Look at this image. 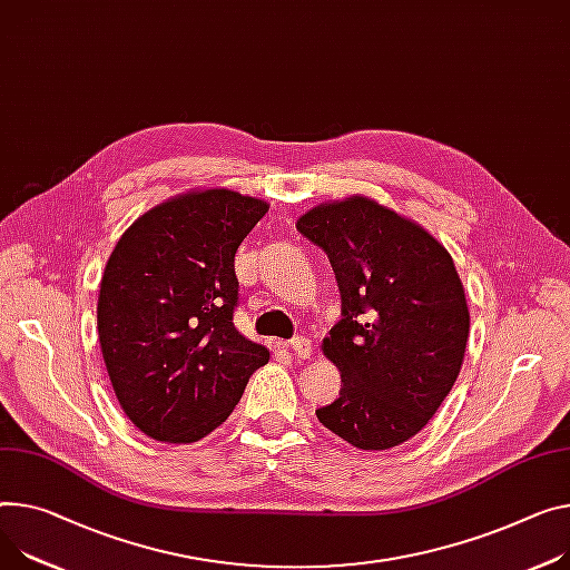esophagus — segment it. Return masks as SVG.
Returning a JSON list of instances; mask_svg holds the SVG:
<instances>
[{
	"mask_svg": "<svg viewBox=\"0 0 570 570\" xmlns=\"http://www.w3.org/2000/svg\"><path fill=\"white\" fill-rule=\"evenodd\" d=\"M292 352H294V356L296 358H308L311 354H313V342L305 337V335H301V337H294L289 344H287Z\"/></svg>",
	"mask_w": 570,
	"mask_h": 570,
	"instance_id": "esophagus-1",
	"label": "esophagus"
}]
</instances>
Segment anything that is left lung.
Returning a JSON list of instances; mask_svg holds the SVG:
<instances>
[{
    "label": "left lung",
    "mask_w": 570,
    "mask_h": 570,
    "mask_svg": "<svg viewBox=\"0 0 570 570\" xmlns=\"http://www.w3.org/2000/svg\"><path fill=\"white\" fill-rule=\"evenodd\" d=\"M296 228L324 248L342 296V320L322 342L342 387L317 417L358 450L397 448L433 417L463 365L470 313L454 259L367 196L322 203Z\"/></svg>",
    "instance_id": "8db88e82"
}]
</instances>
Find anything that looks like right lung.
Instances as JSON below:
<instances>
[{"label":"right lung","mask_w":570,"mask_h":570,"mask_svg":"<svg viewBox=\"0 0 570 570\" xmlns=\"http://www.w3.org/2000/svg\"><path fill=\"white\" fill-rule=\"evenodd\" d=\"M267 209L222 187L187 191L141 214L107 259L102 358L120 409L155 441H200L269 363L233 324L235 253Z\"/></svg>","instance_id":"obj_1"}]
</instances>
